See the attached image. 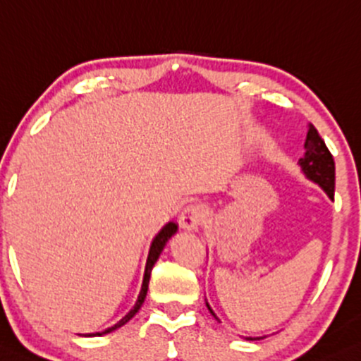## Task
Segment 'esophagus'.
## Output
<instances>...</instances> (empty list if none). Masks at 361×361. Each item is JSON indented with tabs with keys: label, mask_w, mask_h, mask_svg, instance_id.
<instances>
[{
	"label": "esophagus",
	"mask_w": 361,
	"mask_h": 361,
	"mask_svg": "<svg viewBox=\"0 0 361 361\" xmlns=\"http://www.w3.org/2000/svg\"><path fill=\"white\" fill-rule=\"evenodd\" d=\"M202 224V210L198 205H188L180 215V225L185 230H197Z\"/></svg>",
	"instance_id": "34e87169"
}]
</instances>
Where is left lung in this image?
Instances as JSON below:
<instances>
[{"label":"left lung","mask_w":361,"mask_h":361,"mask_svg":"<svg viewBox=\"0 0 361 361\" xmlns=\"http://www.w3.org/2000/svg\"><path fill=\"white\" fill-rule=\"evenodd\" d=\"M299 166L301 171L305 173L307 180H311L312 183L319 185L324 190V193L333 200L334 197V161L333 156L329 153V149L324 145V141L316 131V128L310 124L306 134V142H305V156L299 159ZM208 311L215 316V312L212 311L210 305L207 302ZM215 319H219L215 316Z\"/></svg>","instance_id":"8db88e82"}]
</instances>
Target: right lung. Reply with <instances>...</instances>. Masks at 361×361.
<instances>
[{
    "instance_id": "add662e5",
    "label": "right lung",
    "mask_w": 361,
    "mask_h": 361,
    "mask_svg": "<svg viewBox=\"0 0 361 361\" xmlns=\"http://www.w3.org/2000/svg\"><path fill=\"white\" fill-rule=\"evenodd\" d=\"M178 230V225L175 222H168L164 227L159 230V233L153 238V242H151V247H149V254H147V260H146V269H145V277H142V286H141V293H139L137 296V301L136 305H134V307L131 311L128 312V314L124 316L123 319L117 321V323L114 324V326L104 329V331H99V333H89V334H82V336H102V334H107L111 331H114V329L124 326L126 323H128L129 319L134 318V314L139 311V307L142 306V302H145L146 299V294H147V284H149V277H151V271H153V266L156 264V260H158L159 254H161L164 245H166V242L171 238L173 235L176 233Z\"/></svg>"
}]
</instances>
